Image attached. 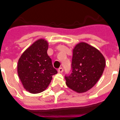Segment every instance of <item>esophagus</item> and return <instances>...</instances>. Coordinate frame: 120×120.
<instances>
[{"label": "esophagus", "mask_w": 120, "mask_h": 120, "mask_svg": "<svg viewBox=\"0 0 120 120\" xmlns=\"http://www.w3.org/2000/svg\"><path fill=\"white\" fill-rule=\"evenodd\" d=\"M63 71H64V69H63V68H62V67H60V68H59L58 69V73H62Z\"/></svg>", "instance_id": "1"}]
</instances>
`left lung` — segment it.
I'll use <instances>...</instances> for the list:
<instances>
[{
  "label": "left lung",
  "instance_id": "8db88e82",
  "mask_svg": "<svg viewBox=\"0 0 120 120\" xmlns=\"http://www.w3.org/2000/svg\"><path fill=\"white\" fill-rule=\"evenodd\" d=\"M105 67L103 54L93 46L80 42L73 48L72 71L65 77L66 85L77 93H86L96 84Z\"/></svg>",
  "mask_w": 120,
  "mask_h": 120
}]
</instances>
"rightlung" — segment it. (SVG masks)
<instances>
[{"label": "right lung", "instance_id": "obj_1", "mask_svg": "<svg viewBox=\"0 0 120 120\" xmlns=\"http://www.w3.org/2000/svg\"><path fill=\"white\" fill-rule=\"evenodd\" d=\"M48 41L43 38L34 41L20 56L17 74L24 88L31 94L41 93L48 87L52 76L57 74L47 54Z\"/></svg>", "mask_w": 120, "mask_h": 120}]
</instances>
